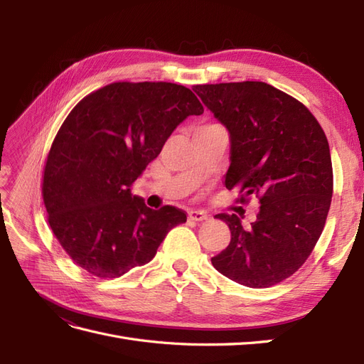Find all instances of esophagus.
Segmentation results:
<instances>
[{
    "mask_svg": "<svg viewBox=\"0 0 364 364\" xmlns=\"http://www.w3.org/2000/svg\"><path fill=\"white\" fill-rule=\"evenodd\" d=\"M188 218L193 220V222H205V220H208V215L202 211H190Z\"/></svg>",
    "mask_w": 364,
    "mask_h": 364,
    "instance_id": "1",
    "label": "esophagus"
}]
</instances>
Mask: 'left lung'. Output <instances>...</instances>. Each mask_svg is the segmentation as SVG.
<instances>
[{
  "label": "left lung",
  "instance_id": "8db88e82",
  "mask_svg": "<svg viewBox=\"0 0 364 364\" xmlns=\"http://www.w3.org/2000/svg\"><path fill=\"white\" fill-rule=\"evenodd\" d=\"M193 90L230 134L228 190L237 203L258 199L249 228L217 214L230 229L213 266L241 285L267 289L301 269L321 237L333 197L328 139L294 97L264 82L196 85Z\"/></svg>",
  "mask_w": 364,
  "mask_h": 364
}]
</instances>
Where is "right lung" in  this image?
Wrapping results in <instances>:
<instances>
[{"instance_id":"right-lung-1","label":"right lung","mask_w":364,"mask_h":364,"mask_svg":"<svg viewBox=\"0 0 364 364\" xmlns=\"http://www.w3.org/2000/svg\"><path fill=\"white\" fill-rule=\"evenodd\" d=\"M203 114L191 90L168 82H115L87 94L62 123L42 173L54 237L92 277L118 278L144 266L182 209H150L130 188L190 115Z\"/></svg>"}]
</instances>
